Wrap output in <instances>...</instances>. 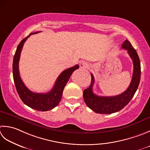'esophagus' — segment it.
<instances>
[{
	"instance_id": "obj_1",
	"label": "esophagus",
	"mask_w": 150,
	"mask_h": 150,
	"mask_svg": "<svg viewBox=\"0 0 150 150\" xmlns=\"http://www.w3.org/2000/svg\"><path fill=\"white\" fill-rule=\"evenodd\" d=\"M89 65H88V63L86 61H82L80 63V67L81 68H88V67Z\"/></svg>"
}]
</instances>
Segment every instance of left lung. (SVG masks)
<instances>
[{
  "instance_id": "obj_1",
  "label": "left lung",
  "mask_w": 150,
  "mask_h": 150,
  "mask_svg": "<svg viewBox=\"0 0 150 150\" xmlns=\"http://www.w3.org/2000/svg\"><path fill=\"white\" fill-rule=\"evenodd\" d=\"M122 47L127 50L133 62V73L131 82L127 89L121 94L110 97L98 96L93 92L94 77L91 73V84L88 88L84 90L83 98L87 106L96 113L109 114L122 110L133 98L139 85L141 68L139 55L127 40L123 43Z\"/></svg>"
}]
</instances>
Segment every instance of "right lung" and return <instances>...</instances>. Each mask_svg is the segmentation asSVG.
<instances>
[{"instance_id": "add662e5", "label": "right lung", "mask_w": 150, "mask_h": 150, "mask_svg": "<svg viewBox=\"0 0 150 150\" xmlns=\"http://www.w3.org/2000/svg\"><path fill=\"white\" fill-rule=\"evenodd\" d=\"M38 32H39L30 33L27 37L24 38L17 46L13 61V77L17 92L21 99L25 105L36 110L47 111L54 108L59 103L62 96L64 87L69 81L72 73L78 69L79 66V65H75L62 72L56 81L53 88L47 93H34L28 90L20 77L19 61L21 52L26 40L30 35Z\"/></svg>"}]
</instances>
